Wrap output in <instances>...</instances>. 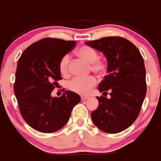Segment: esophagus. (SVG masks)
Wrapping results in <instances>:
<instances>
[{
	"instance_id": "1",
	"label": "esophagus",
	"mask_w": 161,
	"mask_h": 161,
	"mask_svg": "<svg viewBox=\"0 0 161 161\" xmlns=\"http://www.w3.org/2000/svg\"><path fill=\"white\" fill-rule=\"evenodd\" d=\"M81 99H82V101L87 100V99H89V97H88V96H84V95H82V96H81Z\"/></svg>"
}]
</instances>
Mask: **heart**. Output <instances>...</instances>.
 Listing matches in <instances>:
<instances>
[{
	"label": "heart",
	"instance_id": "b5f03b06",
	"mask_svg": "<svg viewBox=\"0 0 161 161\" xmlns=\"http://www.w3.org/2000/svg\"><path fill=\"white\" fill-rule=\"evenodd\" d=\"M75 55L80 59L89 63L90 69L97 74L102 75L107 69V64L102 59H98V54L96 49L89 46H82L75 51ZM59 71L63 75L69 74V56L65 55L59 62ZM96 79L93 76L86 78L76 77L68 83L69 89L80 95H87L91 89L96 85Z\"/></svg>",
	"mask_w": 161,
	"mask_h": 161
}]
</instances>
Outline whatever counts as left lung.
Returning <instances> with one entry per match:
<instances>
[{"label": "left lung", "instance_id": "8db88e82", "mask_svg": "<svg viewBox=\"0 0 161 161\" xmlns=\"http://www.w3.org/2000/svg\"><path fill=\"white\" fill-rule=\"evenodd\" d=\"M103 53L108 75L98 85V107L91 114L97 128L109 134L121 132L138 116L147 92L146 70L140 51L131 42L119 36H108L86 42ZM109 91L110 98L106 97Z\"/></svg>", "mask_w": 161, "mask_h": 161}]
</instances>
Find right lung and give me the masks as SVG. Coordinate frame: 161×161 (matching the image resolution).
<instances>
[{
  "instance_id": "obj_1",
  "label": "right lung",
  "mask_w": 161,
  "mask_h": 161,
  "mask_svg": "<svg viewBox=\"0 0 161 161\" xmlns=\"http://www.w3.org/2000/svg\"><path fill=\"white\" fill-rule=\"evenodd\" d=\"M76 41L44 38L23 52L17 62L14 90L21 115L31 128L53 133L68 122L73 107L81 101L76 93L66 91L62 96L51 95L57 81L61 59Z\"/></svg>"
}]
</instances>
